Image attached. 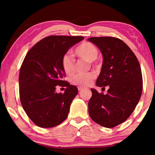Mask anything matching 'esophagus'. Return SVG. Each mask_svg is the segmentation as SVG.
Segmentation results:
<instances>
[{
  "label": "esophagus",
  "instance_id": "34e87169",
  "mask_svg": "<svg viewBox=\"0 0 155 155\" xmlns=\"http://www.w3.org/2000/svg\"><path fill=\"white\" fill-rule=\"evenodd\" d=\"M78 90H79V91H81L82 90H83L84 87H82L79 86V87H78Z\"/></svg>",
  "mask_w": 155,
  "mask_h": 155
}]
</instances>
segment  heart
Masks as SVG:
<instances>
[{
    "label": "heart",
    "instance_id": "1",
    "mask_svg": "<svg viewBox=\"0 0 155 155\" xmlns=\"http://www.w3.org/2000/svg\"><path fill=\"white\" fill-rule=\"evenodd\" d=\"M75 54L78 58L87 62L92 63L98 56L99 52L96 46L90 42L84 41L76 47ZM61 64L63 71L67 75H73L75 70V59L70 54L63 56L61 61ZM94 78V74L88 73L86 74H78L72 78L71 82L73 84L78 86L85 87L92 83Z\"/></svg>",
    "mask_w": 155,
    "mask_h": 155
}]
</instances>
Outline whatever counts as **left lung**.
<instances>
[{
  "mask_svg": "<svg viewBox=\"0 0 155 155\" xmlns=\"http://www.w3.org/2000/svg\"><path fill=\"white\" fill-rule=\"evenodd\" d=\"M88 40L99 48L103 56L97 86H109L106 94L91 89L89 114L100 126L114 128L126 120L140 99V65L134 53L122 40L111 37H91Z\"/></svg>",
  "mask_w": 155,
  "mask_h": 155,
  "instance_id": "left-lung-1",
  "label": "left lung"
}]
</instances>
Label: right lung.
<instances>
[{
  "mask_svg": "<svg viewBox=\"0 0 155 155\" xmlns=\"http://www.w3.org/2000/svg\"><path fill=\"white\" fill-rule=\"evenodd\" d=\"M83 37L49 36L27 52L19 76L20 98L29 118L41 128H52L66 119L78 88L63 80L61 61L70 48ZM66 86L63 94L56 86Z\"/></svg>",
  "mask_w": 155,
  "mask_h": 155,
  "instance_id": "add662e5",
  "label": "right lung"
}]
</instances>
